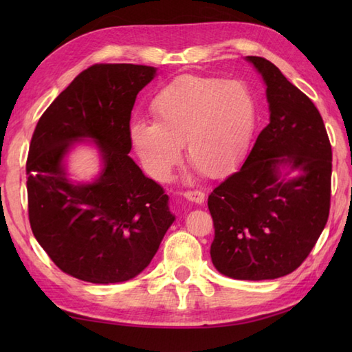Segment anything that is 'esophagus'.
<instances>
[{"instance_id":"obj_1","label":"esophagus","mask_w":352,"mask_h":352,"mask_svg":"<svg viewBox=\"0 0 352 352\" xmlns=\"http://www.w3.org/2000/svg\"><path fill=\"white\" fill-rule=\"evenodd\" d=\"M183 197L188 199V201H192V203H195V204H203L204 203V198H206L204 192H201V190H186L183 193Z\"/></svg>"}]
</instances>
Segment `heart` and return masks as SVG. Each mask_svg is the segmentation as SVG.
<instances>
[{
    "instance_id": "obj_1",
    "label": "heart",
    "mask_w": 352,
    "mask_h": 352,
    "mask_svg": "<svg viewBox=\"0 0 352 352\" xmlns=\"http://www.w3.org/2000/svg\"><path fill=\"white\" fill-rule=\"evenodd\" d=\"M154 122L133 121L130 142L155 180L170 175L186 146L193 168L208 178L228 174L248 149L258 122L252 89L241 80L186 76L172 80L151 101Z\"/></svg>"
}]
</instances>
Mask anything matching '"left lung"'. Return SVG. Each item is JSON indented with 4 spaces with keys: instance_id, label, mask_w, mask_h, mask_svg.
<instances>
[{
    "instance_id": "obj_1",
    "label": "left lung",
    "mask_w": 352,
    "mask_h": 352,
    "mask_svg": "<svg viewBox=\"0 0 352 352\" xmlns=\"http://www.w3.org/2000/svg\"><path fill=\"white\" fill-rule=\"evenodd\" d=\"M246 62L263 78L269 124L243 166L208 195L210 256L222 275L260 281L300 267L325 228L331 145L307 95L266 58L246 56Z\"/></svg>"
}]
</instances>
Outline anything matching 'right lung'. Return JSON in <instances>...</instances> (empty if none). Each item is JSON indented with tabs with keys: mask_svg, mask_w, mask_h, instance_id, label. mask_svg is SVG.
Listing matches in <instances>:
<instances>
[{
	"mask_svg": "<svg viewBox=\"0 0 352 352\" xmlns=\"http://www.w3.org/2000/svg\"><path fill=\"white\" fill-rule=\"evenodd\" d=\"M155 76L153 66L94 65L36 125L27 159L30 226L58 269L78 280L134 278L175 221L160 184L129 155L134 101ZM85 140L99 149L102 170L92 182H72L65 155Z\"/></svg>",
	"mask_w": 352,
	"mask_h": 352,
	"instance_id": "add662e5",
	"label": "right lung"
}]
</instances>
